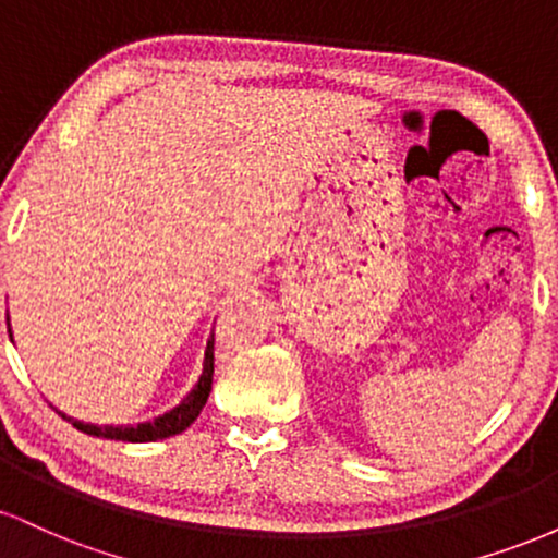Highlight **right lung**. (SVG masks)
Segmentation results:
<instances>
[{
  "instance_id": "add662e5",
  "label": "right lung",
  "mask_w": 558,
  "mask_h": 558,
  "mask_svg": "<svg viewBox=\"0 0 558 558\" xmlns=\"http://www.w3.org/2000/svg\"><path fill=\"white\" fill-rule=\"evenodd\" d=\"M12 338V332H10ZM213 373H215V336L207 341V349H204V364L202 375H198L196 386L185 393V399L172 407L170 412L159 414L151 422H138V425H92V422H81L62 414L68 422H73V427H78L81 433L96 435V438L107 440H128V444H149V440H162L170 438V435L183 433L185 427L191 425L198 417V412L204 409V403L209 399V390H213Z\"/></svg>"
}]
</instances>
